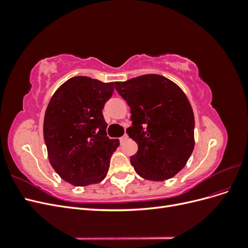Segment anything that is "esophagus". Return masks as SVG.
<instances>
[{"label":"esophagus","instance_id":"esophagus-1","mask_svg":"<svg viewBox=\"0 0 248 248\" xmlns=\"http://www.w3.org/2000/svg\"><path fill=\"white\" fill-rule=\"evenodd\" d=\"M127 139H128V136H127V134H124V136L123 137H121V138H120V141H121V142H123V141H125Z\"/></svg>","mask_w":248,"mask_h":248}]
</instances>
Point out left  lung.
Segmentation results:
<instances>
[{"label":"left lung","instance_id":"8db88e82","mask_svg":"<svg viewBox=\"0 0 248 248\" xmlns=\"http://www.w3.org/2000/svg\"><path fill=\"white\" fill-rule=\"evenodd\" d=\"M115 87L130 107L129 138L138 152L130 157L138 175L150 181H164L177 175L194 148V116L185 93L159 74H146Z\"/></svg>","mask_w":248,"mask_h":248}]
</instances>
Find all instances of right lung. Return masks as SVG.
Masks as SVG:
<instances>
[{
    "instance_id": "right-lung-1",
    "label": "right lung",
    "mask_w": 248,
    "mask_h": 248,
    "mask_svg": "<svg viewBox=\"0 0 248 248\" xmlns=\"http://www.w3.org/2000/svg\"><path fill=\"white\" fill-rule=\"evenodd\" d=\"M114 82L74 77L51 96L44 115L43 137L51 167L74 186L99 183L106 178L119 140L107 136L102 115Z\"/></svg>"
}]
</instances>
